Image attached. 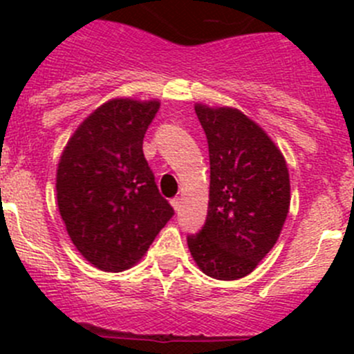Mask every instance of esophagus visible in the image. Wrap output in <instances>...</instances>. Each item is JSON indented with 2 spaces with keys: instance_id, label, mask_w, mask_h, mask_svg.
I'll return each instance as SVG.
<instances>
[{
  "instance_id": "34e87169",
  "label": "esophagus",
  "mask_w": 354,
  "mask_h": 354,
  "mask_svg": "<svg viewBox=\"0 0 354 354\" xmlns=\"http://www.w3.org/2000/svg\"><path fill=\"white\" fill-rule=\"evenodd\" d=\"M171 205H173L174 210H180V207H181V197L171 198Z\"/></svg>"
}]
</instances>
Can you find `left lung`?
<instances>
[{
  "mask_svg": "<svg viewBox=\"0 0 354 354\" xmlns=\"http://www.w3.org/2000/svg\"><path fill=\"white\" fill-rule=\"evenodd\" d=\"M210 160L207 219L188 234L203 274L221 281L248 276L279 238L289 210L286 160L241 111L195 106Z\"/></svg>",
  "mask_w": 354,
  "mask_h": 354,
  "instance_id": "obj_1",
  "label": "left lung"
}]
</instances>
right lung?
<instances>
[{
  "label": "right lung",
  "instance_id": "1",
  "mask_svg": "<svg viewBox=\"0 0 354 354\" xmlns=\"http://www.w3.org/2000/svg\"><path fill=\"white\" fill-rule=\"evenodd\" d=\"M157 109L159 101L106 102L85 118L59 159V214L78 252L101 270L135 266L174 216L142 149Z\"/></svg>",
  "mask_w": 354,
  "mask_h": 354
}]
</instances>
